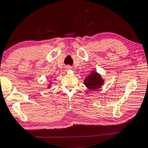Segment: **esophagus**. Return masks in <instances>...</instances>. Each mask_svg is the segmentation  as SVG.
<instances>
[{"label":"esophagus","mask_w":148,"mask_h":148,"mask_svg":"<svg viewBox=\"0 0 148 148\" xmlns=\"http://www.w3.org/2000/svg\"><path fill=\"white\" fill-rule=\"evenodd\" d=\"M70 69H71V68H70V66H68V67L67 68H66V70H70Z\"/></svg>","instance_id":"esophagus-1"}]
</instances>
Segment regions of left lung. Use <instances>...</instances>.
Instances as JSON below:
<instances>
[{"label": "left lung", "mask_w": 148, "mask_h": 148, "mask_svg": "<svg viewBox=\"0 0 148 148\" xmlns=\"http://www.w3.org/2000/svg\"><path fill=\"white\" fill-rule=\"evenodd\" d=\"M84 83L86 88L89 90H96L103 86L104 80L102 78L101 74L95 71H92L84 79Z\"/></svg>", "instance_id": "8db88e82"}]
</instances>
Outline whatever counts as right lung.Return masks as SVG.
<instances>
[{"mask_svg": "<svg viewBox=\"0 0 148 148\" xmlns=\"http://www.w3.org/2000/svg\"><path fill=\"white\" fill-rule=\"evenodd\" d=\"M49 87H50V86H48V88H49Z\"/></svg>", "mask_w": 148, "mask_h": 148, "instance_id": "1", "label": "right lung"}]
</instances>
